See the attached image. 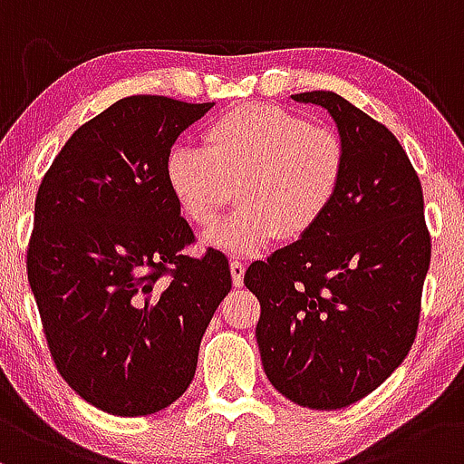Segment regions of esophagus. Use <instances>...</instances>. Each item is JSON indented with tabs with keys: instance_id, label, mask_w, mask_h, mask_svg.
Instances as JSON below:
<instances>
[{
	"instance_id": "obj_1",
	"label": "esophagus",
	"mask_w": 464,
	"mask_h": 464,
	"mask_svg": "<svg viewBox=\"0 0 464 464\" xmlns=\"http://www.w3.org/2000/svg\"><path fill=\"white\" fill-rule=\"evenodd\" d=\"M230 272H232L234 287H241V285H243V276H246V263H243V260H232V263H230Z\"/></svg>"
}]
</instances>
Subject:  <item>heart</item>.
Returning <instances> with one entry per match:
<instances>
[{
	"label": "heart",
	"mask_w": 464,
	"mask_h": 464,
	"mask_svg": "<svg viewBox=\"0 0 464 464\" xmlns=\"http://www.w3.org/2000/svg\"><path fill=\"white\" fill-rule=\"evenodd\" d=\"M204 150L170 149L166 184L197 227H212L238 186V208L210 234L218 249L249 256L280 232L300 237L335 199L344 144L331 129L274 105H241L212 120Z\"/></svg>",
	"instance_id": "heart-1"
}]
</instances>
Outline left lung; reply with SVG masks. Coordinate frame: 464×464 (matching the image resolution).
<instances>
[{
    "mask_svg": "<svg viewBox=\"0 0 464 464\" xmlns=\"http://www.w3.org/2000/svg\"><path fill=\"white\" fill-rule=\"evenodd\" d=\"M335 120L346 164L335 199L291 246L256 260V342L280 394L340 410L401 366L419 326L431 243L423 190L392 131L333 92L294 93Z\"/></svg>",
    "mask_w": 464,
    "mask_h": 464,
    "instance_id": "obj_1",
    "label": "left lung"
}]
</instances>
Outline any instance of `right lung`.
I'll use <instances>...</instances> for the list:
<instances>
[{
	"label": "right lung",
	"instance_id": "1",
	"mask_svg": "<svg viewBox=\"0 0 464 464\" xmlns=\"http://www.w3.org/2000/svg\"><path fill=\"white\" fill-rule=\"evenodd\" d=\"M215 102L129 96L76 129L41 181L28 280L61 377L116 416L169 408L232 289L226 254L190 258L166 184L181 131Z\"/></svg>",
	"mask_w": 464,
	"mask_h": 464
}]
</instances>
